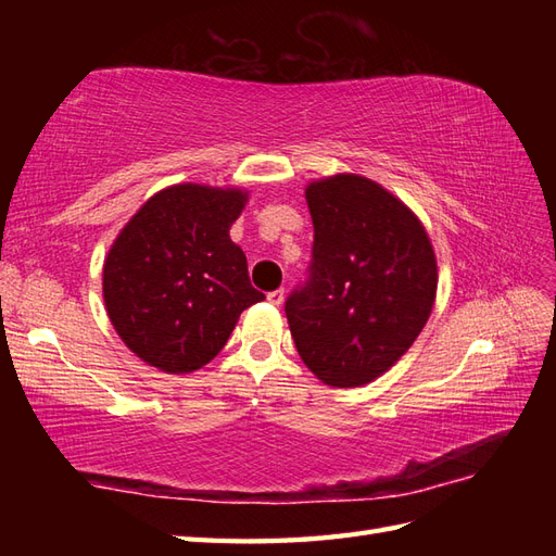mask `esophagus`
<instances>
[{
  "label": "esophagus",
  "instance_id": "34e87169",
  "mask_svg": "<svg viewBox=\"0 0 556 556\" xmlns=\"http://www.w3.org/2000/svg\"><path fill=\"white\" fill-rule=\"evenodd\" d=\"M267 301H269L271 305H281V303H285V289L269 291V293H267Z\"/></svg>",
  "mask_w": 556,
  "mask_h": 556
}]
</instances>
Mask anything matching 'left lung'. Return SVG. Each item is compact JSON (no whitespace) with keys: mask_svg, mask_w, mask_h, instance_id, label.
<instances>
[{"mask_svg":"<svg viewBox=\"0 0 556 556\" xmlns=\"http://www.w3.org/2000/svg\"><path fill=\"white\" fill-rule=\"evenodd\" d=\"M308 279L285 303L299 356L329 387L387 372L422 332L437 293L428 231L380 184L337 174L305 188Z\"/></svg>","mask_w":556,"mask_h":556,"instance_id":"obj_1","label":"left lung"}]
</instances>
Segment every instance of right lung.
I'll return each mask as SVG.
<instances>
[{
	"mask_svg": "<svg viewBox=\"0 0 556 556\" xmlns=\"http://www.w3.org/2000/svg\"><path fill=\"white\" fill-rule=\"evenodd\" d=\"M245 200L241 188L169 186L116 236L102 269L104 305L116 334L152 368H203L239 315L265 299L229 239Z\"/></svg>",
	"mask_w": 556,
	"mask_h": 556,
	"instance_id": "add662e5",
	"label": "right lung"
}]
</instances>
